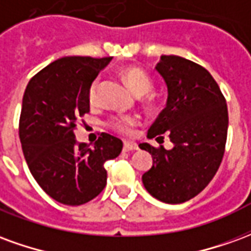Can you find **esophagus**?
<instances>
[{"mask_svg": "<svg viewBox=\"0 0 251 251\" xmlns=\"http://www.w3.org/2000/svg\"><path fill=\"white\" fill-rule=\"evenodd\" d=\"M137 149H138V145H137L136 142H124V151L125 152H131V151H137Z\"/></svg>", "mask_w": 251, "mask_h": 251, "instance_id": "esophagus-1", "label": "esophagus"}]
</instances>
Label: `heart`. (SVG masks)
I'll return each mask as SVG.
<instances>
[{
    "mask_svg": "<svg viewBox=\"0 0 251 251\" xmlns=\"http://www.w3.org/2000/svg\"><path fill=\"white\" fill-rule=\"evenodd\" d=\"M121 76L125 80L127 87L130 88L136 95H144L151 91L153 82L147 72L138 68V67H125L121 70ZM99 79H94L90 87H88V102L95 103L97 94H98ZM140 124V120L136 115H115L111 117L109 121V126L113 130L118 131L121 134H129L133 127H136Z\"/></svg>",
    "mask_w": 251,
    "mask_h": 251,
    "instance_id": "obj_1",
    "label": "heart"
}]
</instances>
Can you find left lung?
<instances>
[{
  "mask_svg": "<svg viewBox=\"0 0 251 251\" xmlns=\"http://www.w3.org/2000/svg\"><path fill=\"white\" fill-rule=\"evenodd\" d=\"M156 70L167 83L168 99L148 137L168 134L174 148L140 144L153 157L142 183L153 198L179 204L200 194L215 176L226 148L228 113L221 88L204 67L163 55Z\"/></svg>",
  "mask_w": 251,
  "mask_h": 251,
  "instance_id": "8db88e82",
  "label": "left lung"
}]
</instances>
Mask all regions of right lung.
<instances>
[{"instance_id": "right-lung-1", "label": "right lung", "mask_w": 251, "mask_h": 251, "mask_svg": "<svg viewBox=\"0 0 251 251\" xmlns=\"http://www.w3.org/2000/svg\"><path fill=\"white\" fill-rule=\"evenodd\" d=\"M111 57L67 56L32 77L25 88L19 134L37 184L59 203L80 205L97 198L107 181L104 163L122 151V141L102 133L90 148L77 144L74 129L90 111L88 87Z\"/></svg>"}]
</instances>
